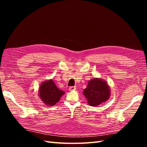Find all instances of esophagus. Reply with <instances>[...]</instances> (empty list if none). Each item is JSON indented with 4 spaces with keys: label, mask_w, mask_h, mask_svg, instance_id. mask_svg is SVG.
Listing matches in <instances>:
<instances>
[{
    "label": "esophagus",
    "mask_w": 147,
    "mask_h": 147,
    "mask_svg": "<svg viewBox=\"0 0 147 147\" xmlns=\"http://www.w3.org/2000/svg\"><path fill=\"white\" fill-rule=\"evenodd\" d=\"M76 90V88H75V86H70L69 88V90L70 91H74Z\"/></svg>",
    "instance_id": "obj_1"
}]
</instances>
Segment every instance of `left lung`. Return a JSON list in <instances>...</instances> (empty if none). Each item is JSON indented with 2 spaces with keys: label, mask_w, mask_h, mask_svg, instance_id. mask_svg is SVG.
<instances>
[{
  "label": "left lung",
  "mask_w": 147,
  "mask_h": 147,
  "mask_svg": "<svg viewBox=\"0 0 147 147\" xmlns=\"http://www.w3.org/2000/svg\"><path fill=\"white\" fill-rule=\"evenodd\" d=\"M83 95L87 103L96 107L107 100L110 97V88L107 82L100 78H95L88 81L86 88L83 90Z\"/></svg>",
  "instance_id": "8db88e82"
}]
</instances>
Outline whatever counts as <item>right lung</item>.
<instances>
[{
	"label": "right lung",
	"instance_id": "add662e5",
	"mask_svg": "<svg viewBox=\"0 0 147 147\" xmlns=\"http://www.w3.org/2000/svg\"><path fill=\"white\" fill-rule=\"evenodd\" d=\"M65 92L56 86L52 79L44 81L40 84L38 96L47 106H53L58 102Z\"/></svg>",
	"mask_w": 147,
	"mask_h": 147
}]
</instances>
